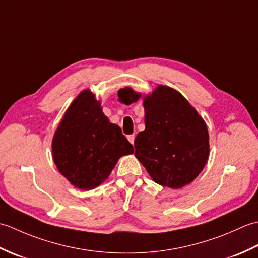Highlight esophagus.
Masks as SVG:
<instances>
[{"mask_svg":"<svg viewBox=\"0 0 258 258\" xmlns=\"http://www.w3.org/2000/svg\"><path fill=\"white\" fill-rule=\"evenodd\" d=\"M127 140L131 144H134V140H135V135L134 134H131L127 136Z\"/></svg>","mask_w":258,"mask_h":258,"instance_id":"obj_1","label":"esophagus"}]
</instances>
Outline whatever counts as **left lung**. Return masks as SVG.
Instances as JSON below:
<instances>
[{
    "instance_id": "8db88e82",
    "label": "left lung",
    "mask_w": 258,
    "mask_h": 258,
    "mask_svg": "<svg viewBox=\"0 0 258 258\" xmlns=\"http://www.w3.org/2000/svg\"><path fill=\"white\" fill-rule=\"evenodd\" d=\"M119 100L142 96L131 87ZM145 130L134 141L135 156L155 183L182 188L203 171L210 154L207 126L196 109L172 87L160 85L143 98Z\"/></svg>"
}]
</instances>
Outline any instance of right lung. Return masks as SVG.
Here are the masks:
<instances>
[{
    "instance_id": "add662e5",
    "label": "right lung",
    "mask_w": 258,
    "mask_h": 258,
    "mask_svg": "<svg viewBox=\"0 0 258 258\" xmlns=\"http://www.w3.org/2000/svg\"><path fill=\"white\" fill-rule=\"evenodd\" d=\"M52 152L58 172L71 184L92 189L108 177L120 156L133 154L134 147L104 115L94 94L84 90L65 112Z\"/></svg>"
}]
</instances>
